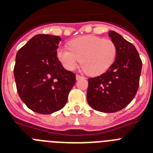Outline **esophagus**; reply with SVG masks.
<instances>
[{"label": "esophagus", "instance_id": "34e87169", "mask_svg": "<svg viewBox=\"0 0 153 153\" xmlns=\"http://www.w3.org/2000/svg\"><path fill=\"white\" fill-rule=\"evenodd\" d=\"M83 78H84V76H83L79 75V74H76V79H77V80L79 79H83Z\"/></svg>", "mask_w": 153, "mask_h": 153}]
</instances>
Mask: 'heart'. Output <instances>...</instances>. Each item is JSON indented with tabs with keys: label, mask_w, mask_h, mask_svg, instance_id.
<instances>
[{
	"label": "heart",
	"mask_w": 153,
	"mask_h": 153,
	"mask_svg": "<svg viewBox=\"0 0 153 153\" xmlns=\"http://www.w3.org/2000/svg\"><path fill=\"white\" fill-rule=\"evenodd\" d=\"M69 46L59 47L56 51L58 59L68 70L75 69L81 61L86 73L101 75L113 65L117 58V45L109 39L88 35L71 40Z\"/></svg>",
	"instance_id": "b5f03b06"
}]
</instances>
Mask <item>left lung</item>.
<instances>
[{
  "mask_svg": "<svg viewBox=\"0 0 153 153\" xmlns=\"http://www.w3.org/2000/svg\"><path fill=\"white\" fill-rule=\"evenodd\" d=\"M108 36L117 45V58L105 73L88 79L87 100L95 110L116 113L127 106L136 95L142 62L135 47L121 35L111 30Z\"/></svg>",
  "mask_w": 153,
  "mask_h": 153,
  "instance_id": "obj_1",
  "label": "left lung"
}]
</instances>
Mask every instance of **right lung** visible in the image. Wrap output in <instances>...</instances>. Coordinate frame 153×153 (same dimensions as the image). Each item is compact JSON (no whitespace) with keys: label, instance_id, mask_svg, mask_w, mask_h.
<instances>
[{"label":"right lung","instance_id":"obj_1","mask_svg":"<svg viewBox=\"0 0 153 153\" xmlns=\"http://www.w3.org/2000/svg\"><path fill=\"white\" fill-rule=\"evenodd\" d=\"M60 41L59 36L37 34L16 54L18 94L30 109L40 114L62 109L76 83L75 74L64 69L57 58Z\"/></svg>","mask_w":153,"mask_h":153}]
</instances>
